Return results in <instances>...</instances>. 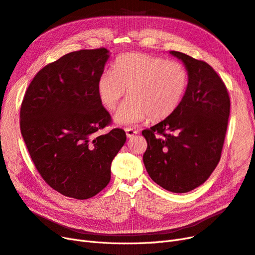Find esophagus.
<instances>
[{
    "mask_svg": "<svg viewBox=\"0 0 255 255\" xmlns=\"http://www.w3.org/2000/svg\"><path fill=\"white\" fill-rule=\"evenodd\" d=\"M125 131H126L127 137H132V136H134L137 132H139L136 129H133V128H125Z\"/></svg>",
    "mask_w": 255,
    "mask_h": 255,
    "instance_id": "1",
    "label": "esophagus"
}]
</instances>
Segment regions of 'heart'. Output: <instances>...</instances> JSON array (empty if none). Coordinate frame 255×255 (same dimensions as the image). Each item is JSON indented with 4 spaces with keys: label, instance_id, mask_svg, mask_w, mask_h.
Instances as JSON below:
<instances>
[{
    "label": "heart",
    "instance_id": "b5f03b06",
    "mask_svg": "<svg viewBox=\"0 0 255 255\" xmlns=\"http://www.w3.org/2000/svg\"><path fill=\"white\" fill-rule=\"evenodd\" d=\"M189 84L187 68L177 61L141 52L116 59L111 70L101 72L97 95L108 111H114L128 91L129 98L115 115L123 125L168 119L183 101Z\"/></svg>",
    "mask_w": 255,
    "mask_h": 255
}]
</instances>
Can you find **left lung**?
<instances>
[{"label":"left lung","mask_w":255,"mask_h":255,"mask_svg":"<svg viewBox=\"0 0 255 255\" xmlns=\"http://www.w3.org/2000/svg\"><path fill=\"white\" fill-rule=\"evenodd\" d=\"M170 53L184 62L188 89L175 112L142 131L147 142L143 162L160 187L185 193L204 184L220 161L231 100L210 65L177 51Z\"/></svg>","instance_id":"1"}]
</instances>
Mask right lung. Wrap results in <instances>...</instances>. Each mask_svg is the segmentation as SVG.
<instances>
[{"instance_id":"1","label":"right lung","mask_w":255,"mask_h":255,"mask_svg":"<svg viewBox=\"0 0 255 255\" xmlns=\"http://www.w3.org/2000/svg\"><path fill=\"white\" fill-rule=\"evenodd\" d=\"M106 48L79 50L41 68L28 85L20 109V130L40 176L61 194L93 198L111 179V163L126 142L123 129L109 126L96 84Z\"/></svg>"}]
</instances>
